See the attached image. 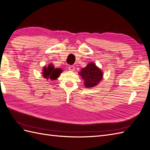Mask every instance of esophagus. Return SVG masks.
Instances as JSON below:
<instances>
[{
    "mask_svg": "<svg viewBox=\"0 0 150 150\" xmlns=\"http://www.w3.org/2000/svg\"><path fill=\"white\" fill-rule=\"evenodd\" d=\"M69 69L71 71H73L75 70V66H73V65L69 66Z\"/></svg>",
    "mask_w": 150,
    "mask_h": 150,
    "instance_id": "esophagus-1",
    "label": "esophagus"
}]
</instances>
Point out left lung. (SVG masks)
Listing matches in <instances>:
<instances>
[{"label":"left lung","mask_w":150,"mask_h":150,"mask_svg":"<svg viewBox=\"0 0 150 150\" xmlns=\"http://www.w3.org/2000/svg\"><path fill=\"white\" fill-rule=\"evenodd\" d=\"M79 74L84 80V86L86 88H91L97 85L102 79L103 76L102 71L94 63L88 64L86 67L82 69Z\"/></svg>","instance_id":"obj_1"}]
</instances>
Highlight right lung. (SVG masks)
<instances>
[{"label":"right lung","instance_id":"add662e5","mask_svg":"<svg viewBox=\"0 0 150 150\" xmlns=\"http://www.w3.org/2000/svg\"><path fill=\"white\" fill-rule=\"evenodd\" d=\"M43 75L45 79H50L55 80L59 76L62 70L60 69H55L52 64H49L48 66L45 67L43 69Z\"/></svg>","mask_w":150,"mask_h":150}]
</instances>
